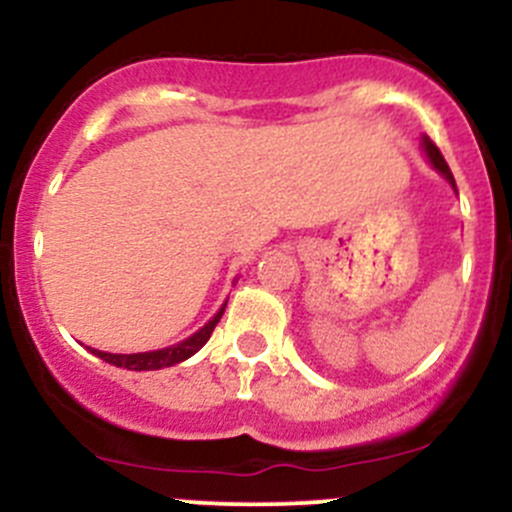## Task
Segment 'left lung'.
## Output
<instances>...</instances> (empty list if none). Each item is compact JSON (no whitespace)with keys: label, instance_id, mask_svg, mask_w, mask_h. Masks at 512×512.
Instances as JSON below:
<instances>
[{"label":"left lung","instance_id":"obj_1","mask_svg":"<svg viewBox=\"0 0 512 512\" xmlns=\"http://www.w3.org/2000/svg\"><path fill=\"white\" fill-rule=\"evenodd\" d=\"M421 146H423V151H426V158L431 160V165H433V168H436L438 173H441L443 178H446L448 183L453 185V190H456V180H453V173H451V168H448L446 158L441 156V151H438V146H436V143H433L431 138H428V136H423V138H421Z\"/></svg>","mask_w":512,"mask_h":512}]
</instances>
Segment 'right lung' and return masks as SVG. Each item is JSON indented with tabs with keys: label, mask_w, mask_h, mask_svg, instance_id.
Segmentation results:
<instances>
[{
	"label": "right lung",
	"mask_w": 512,
	"mask_h": 512,
	"mask_svg": "<svg viewBox=\"0 0 512 512\" xmlns=\"http://www.w3.org/2000/svg\"><path fill=\"white\" fill-rule=\"evenodd\" d=\"M225 304L203 329H198L193 337L183 339V342L173 344V347L156 349V352H141V354H108V352H98V349H91V354H96L98 359L108 361V364L113 366H121V369H128V371H156V369H165V366H175L180 364V361L190 359L198 349L205 347V342H208L210 334H213L215 324H218L220 317H223Z\"/></svg>",
	"instance_id": "obj_1"
}]
</instances>
